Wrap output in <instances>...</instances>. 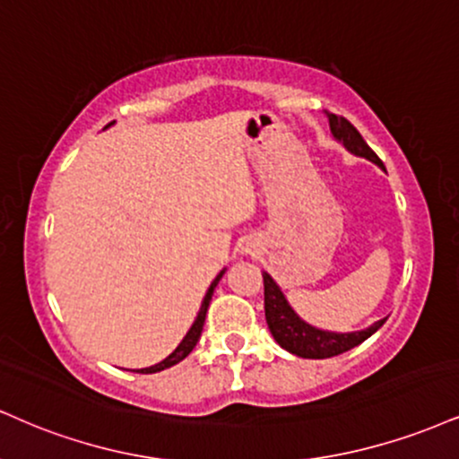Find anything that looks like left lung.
Segmentation results:
<instances>
[{
	"label": "left lung",
	"mask_w": 459,
	"mask_h": 459,
	"mask_svg": "<svg viewBox=\"0 0 459 459\" xmlns=\"http://www.w3.org/2000/svg\"><path fill=\"white\" fill-rule=\"evenodd\" d=\"M329 117V128L335 141H340L342 145L349 149L351 153H355L359 158H366L369 162L378 164L380 169L383 162L377 153L369 149V145L363 141V136L359 134V130L351 124L349 119L342 117V115L327 113ZM263 284H264V318H267L269 331H272L273 340L282 346L284 351L292 352V355L303 357V359H329L342 352L355 349V346L366 342L369 335H374L383 327L385 320L380 318L372 327L361 329V331H351V333H338V331H327L318 329L314 325L306 323L299 314L290 307V303L286 301L282 289L275 284V280L267 272H263Z\"/></svg>",
	"instance_id": "8db88e82"
}]
</instances>
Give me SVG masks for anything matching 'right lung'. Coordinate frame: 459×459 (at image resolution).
<instances>
[{
    "label": "right lung",
    "mask_w": 459,
    "mask_h": 459,
    "mask_svg": "<svg viewBox=\"0 0 459 459\" xmlns=\"http://www.w3.org/2000/svg\"><path fill=\"white\" fill-rule=\"evenodd\" d=\"M108 126H110V124H108ZM108 126H107V128H108ZM224 272H226V269H222V272H220L218 275H215V280H213V282H212V286H209L207 292H205V299H203V303H201V310H198L196 318H195V323H192V327H190V331H187V333H186V338L179 342V346H177V349H175L173 352H170V355H169L167 359H164V361H160V363H156V366H152V368H143V369H136V372H141V374H153V372H162V369H167V368H173L175 363L184 361V359H186L187 355H190L192 349H195V346H196L198 338H201V331H203V325H205V316H207V307H209V301H212V295H213L215 286H218L220 280H222Z\"/></svg>",
    "instance_id": "right-lung-1"
}]
</instances>
